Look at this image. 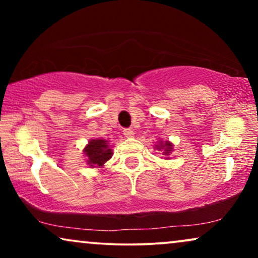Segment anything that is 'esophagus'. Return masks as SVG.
Returning a JSON list of instances; mask_svg holds the SVG:
<instances>
[{
    "mask_svg": "<svg viewBox=\"0 0 258 258\" xmlns=\"http://www.w3.org/2000/svg\"><path fill=\"white\" fill-rule=\"evenodd\" d=\"M123 135H124L126 139H132V137H134V130L130 128H126L123 130Z\"/></svg>",
    "mask_w": 258,
    "mask_h": 258,
    "instance_id": "obj_1",
    "label": "esophagus"
}]
</instances>
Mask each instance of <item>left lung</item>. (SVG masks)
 <instances>
[{
	"label": "left lung",
	"instance_id": "1",
	"mask_svg": "<svg viewBox=\"0 0 258 258\" xmlns=\"http://www.w3.org/2000/svg\"><path fill=\"white\" fill-rule=\"evenodd\" d=\"M157 149H163L164 150V154L163 155H168L171 153V150H172V144L171 143H169L168 141H165V143H163V142H161L160 143V146H158L157 144Z\"/></svg>",
	"mask_w": 258,
	"mask_h": 258
}]
</instances>
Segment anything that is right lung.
<instances>
[{
	"mask_svg": "<svg viewBox=\"0 0 258 258\" xmlns=\"http://www.w3.org/2000/svg\"><path fill=\"white\" fill-rule=\"evenodd\" d=\"M84 154L88 157V164L91 168L102 167L105 162L110 160L111 149H109L107 141L104 140H91L84 149Z\"/></svg>",
	"mask_w": 258,
	"mask_h": 258,
	"instance_id": "add662e5",
	"label": "right lung"
}]
</instances>
